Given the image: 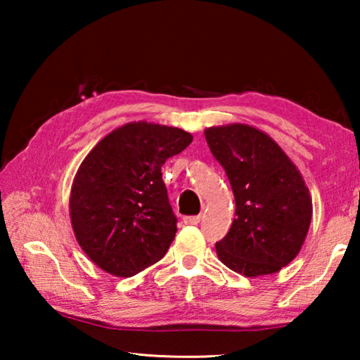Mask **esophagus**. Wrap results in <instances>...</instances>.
<instances>
[{"label": "esophagus", "mask_w": 360, "mask_h": 360, "mask_svg": "<svg viewBox=\"0 0 360 360\" xmlns=\"http://www.w3.org/2000/svg\"><path fill=\"white\" fill-rule=\"evenodd\" d=\"M200 221H202V216H188V217H184V224L186 225H197Z\"/></svg>", "instance_id": "esophagus-1"}]
</instances>
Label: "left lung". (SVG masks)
Returning a JSON list of instances; mask_svg holds the SVG:
<instances>
[{
  "mask_svg": "<svg viewBox=\"0 0 360 360\" xmlns=\"http://www.w3.org/2000/svg\"><path fill=\"white\" fill-rule=\"evenodd\" d=\"M235 197V219L216 243L219 260L248 278L278 273L307 238L313 202L302 173L279 144L248 124L205 129Z\"/></svg>",
  "mask_w": 360,
  "mask_h": 360,
  "instance_id": "8db88e82",
  "label": "left lung"
}]
</instances>
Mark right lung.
<instances>
[{
    "label": "right lung",
    "mask_w": 360,
    "mask_h": 360,
    "mask_svg": "<svg viewBox=\"0 0 360 360\" xmlns=\"http://www.w3.org/2000/svg\"><path fill=\"white\" fill-rule=\"evenodd\" d=\"M192 139L178 127L138 120L85 155L72 179L70 219L79 246L103 271L130 278L167 254L176 217L162 165Z\"/></svg>",
    "instance_id": "right-lung-1"
}]
</instances>
